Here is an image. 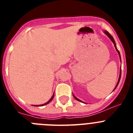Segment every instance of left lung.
Returning a JSON list of instances; mask_svg holds the SVG:
<instances>
[{
  "label": "left lung",
  "instance_id": "1",
  "mask_svg": "<svg viewBox=\"0 0 133 133\" xmlns=\"http://www.w3.org/2000/svg\"><path fill=\"white\" fill-rule=\"evenodd\" d=\"M104 34H105V35H107V36H108V37H109V38H110V40H111V41H112V43H113L114 45H115V49H116V50H117V52H118V55H119V56H120V59H121V55H120V52H119V51H118V49H117V46H116V43H115V40H114L113 37H112V36H111V35H110V34L109 33V32H108V31H107V30H104ZM121 69H120V75H119V77H118V82H117V85H116V87H115V89H114V90H115V89H116V88L117 87V86H118V83H119L120 79H121ZM73 97H75V99H76V100H77V101H78L82 102V101H81V100H79V99H78V98H77V97H75V95H73ZM82 103H83V102H82Z\"/></svg>",
  "mask_w": 133,
  "mask_h": 133
}]
</instances>
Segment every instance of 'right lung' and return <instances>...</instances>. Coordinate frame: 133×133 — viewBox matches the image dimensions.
Wrapping results in <instances>:
<instances>
[{
    "label": "right lung",
    "instance_id": "right-lung-1",
    "mask_svg": "<svg viewBox=\"0 0 133 133\" xmlns=\"http://www.w3.org/2000/svg\"><path fill=\"white\" fill-rule=\"evenodd\" d=\"M53 98H54V94H53V95H52V97L50 98V99L49 100V101L47 102V103H44V104H40V105H34V106H35V107H42V106H44V105H46V104H47L48 103H50V102L51 101H52V99H53Z\"/></svg>",
    "mask_w": 133,
    "mask_h": 133
}]
</instances>
